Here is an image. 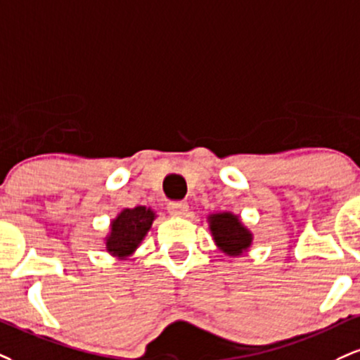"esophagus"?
<instances>
[{"instance_id": "34e87169", "label": "esophagus", "mask_w": 360, "mask_h": 360, "mask_svg": "<svg viewBox=\"0 0 360 360\" xmlns=\"http://www.w3.org/2000/svg\"><path fill=\"white\" fill-rule=\"evenodd\" d=\"M167 211L172 216H186L189 211V206H188V202H184V201H172L167 205Z\"/></svg>"}]
</instances>
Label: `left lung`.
<instances>
[{"instance_id":"8db88e82","label":"left lung","mask_w":360,"mask_h":360,"mask_svg":"<svg viewBox=\"0 0 360 360\" xmlns=\"http://www.w3.org/2000/svg\"><path fill=\"white\" fill-rule=\"evenodd\" d=\"M206 221L214 245L226 257L236 258L248 253L253 245V233L245 226L240 216L231 211H219L207 214Z\"/></svg>"}]
</instances>
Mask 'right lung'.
I'll list each match as a JSON object with an SVG mask.
<instances>
[{
	"instance_id": "right-lung-1",
	"label": "right lung",
	"mask_w": 360,
	"mask_h": 360,
	"mask_svg": "<svg viewBox=\"0 0 360 360\" xmlns=\"http://www.w3.org/2000/svg\"><path fill=\"white\" fill-rule=\"evenodd\" d=\"M158 218L153 207H125L110 221L109 233L103 238L105 251L117 259H127L136 253Z\"/></svg>"
}]
</instances>
